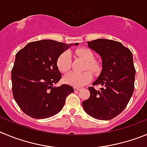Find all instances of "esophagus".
<instances>
[{
	"instance_id": "obj_1",
	"label": "esophagus",
	"mask_w": 147,
	"mask_h": 147,
	"mask_svg": "<svg viewBox=\"0 0 147 147\" xmlns=\"http://www.w3.org/2000/svg\"><path fill=\"white\" fill-rule=\"evenodd\" d=\"M80 90H81V88H80V87H74V91H75V92L80 91Z\"/></svg>"
}]
</instances>
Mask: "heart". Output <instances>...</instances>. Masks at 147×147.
<instances>
[{
  "mask_svg": "<svg viewBox=\"0 0 147 147\" xmlns=\"http://www.w3.org/2000/svg\"><path fill=\"white\" fill-rule=\"evenodd\" d=\"M75 54L86 61L85 70L92 71L94 73H97L100 70V64L97 61L94 60V54L88 47H80L75 51ZM59 70L62 73H67L70 70L72 67V56L70 53L64 51L59 56L56 61ZM92 79V75L90 72L83 73L71 72L64 78V82L67 84L75 87H80L89 83Z\"/></svg>",
  "mask_w": 147,
  "mask_h": 147,
  "instance_id": "1",
  "label": "heart"
}]
</instances>
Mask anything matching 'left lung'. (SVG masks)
Wrapping results in <instances>:
<instances>
[{
  "label": "left lung",
  "instance_id": "obj_1",
  "mask_svg": "<svg viewBox=\"0 0 147 147\" xmlns=\"http://www.w3.org/2000/svg\"><path fill=\"white\" fill-rule=\"evenodd\" d=\"M88 47L100 54L102 69L93 86H102L100 91L88 87L90 96L83 102V109L93 118L112 119L123 111L134 91L136 69L133 54L116 41L98 39L88 42Z\"/></svg>",
  "mask_w": 147,
  "mask_h": 147
}]
</instances>
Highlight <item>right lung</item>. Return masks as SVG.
<instances>
[{
    "label": "right lung",
    "mask_w": 147,
    "mask_h": 147,
    "mask_svg": "<svg viewBox=\"0 0 147 147\" xmlns=\"http://www.w3.org/2000/svg\"><path fill=\"white\" fill-rule=\"evenodd\" d=\"M69 47L45 39L30 42L16 54L11 70L13 96L28 116L45 119L57 114L67 96L74 92L67 84L53 86L61 78L56 65L58 58Z\"/></svg>",
    "instance_id": "1"
}]
</instances>
